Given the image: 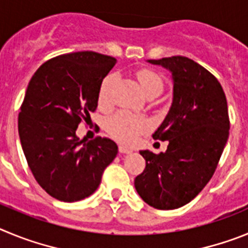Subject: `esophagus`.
<instances>
[{
  "instance_id": "obj_1",
  "label": "esophagus",
  "mask_w": 248,
  "mask_h": 248,
  "mask_svg": "<svg viewBox=\"0 0 248 248\" xmlns=\"http://www.w3.org/2000/svg\"><path fill=\"white\" fill-rule=\"evenodd\" d=\"M119 151L122 154H129V153H131V149L126 148V146L124 145H119Z\"/></svg>"
}]
</instances>
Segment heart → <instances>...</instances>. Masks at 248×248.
I'll return each mask as SVG.
<instances>
[{"mask_svg":"<svg viewBox=\"0 0 248 248\" xmlns=\"http://www.w3.org/2000/svg\"><path fill=\"white\" fill-rule=\"evenodd\" d=\"M137 78L140 83L146 97L159 95L164 88L161 77L153 69L143 68L137 72ZM115 77L109 74L102 80L98 93V102L100 105H108L110 103V91ZM149 128V122L144 118L135 117L126 111L114 114L107 120V130L114 139L119 140L124 144H131L139 134Z\"/></svg>","mask_w":248,"mask_h":248,"instance_id":"1","label":"heart"}]
</instances>
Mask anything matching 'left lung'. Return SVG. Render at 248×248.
Instances as JSON below:
<instances>
[{
    "label": "left lung",
    "instance_id": "obj_1",
    "mask_svg": "<svg viewBox=\"0 0 248 248\" xmlns=\"http://www.w3.org/2000/svg\"><path fill=\"white\" fill-rule=\"evenodd\" d=\"M172 74L171 108L153 134L169 145L165 153L141 150L145 169L134 180L148 205L174 210L200 194L217 168L229 139L227 100L220 82L207 69L183 56L149 59Z\"/></svg>",
    "mask_w": 248,
    "mask_h": 248
}]
</instances>
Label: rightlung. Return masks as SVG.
<instances>
[{
	"label": "right lung",
	"instance_id": "right-lung-1",
	"mask_svg": "<svg viewBox=\"0 0 248 248\" xmlns=\"http://www.w3.org/2000/svg\"><path fill=\"white\" fill-rule=\"evenodd\" d=\"M117 59L84 50L43 63L28 83L18 114V134L37 183L52 198L74 202L98 189L118 154L109 138L79 140V123L98 107L102 80Z\"/></svg>",
	"mask_w": 248,
	"mask_h": 248
}]
</instances>
